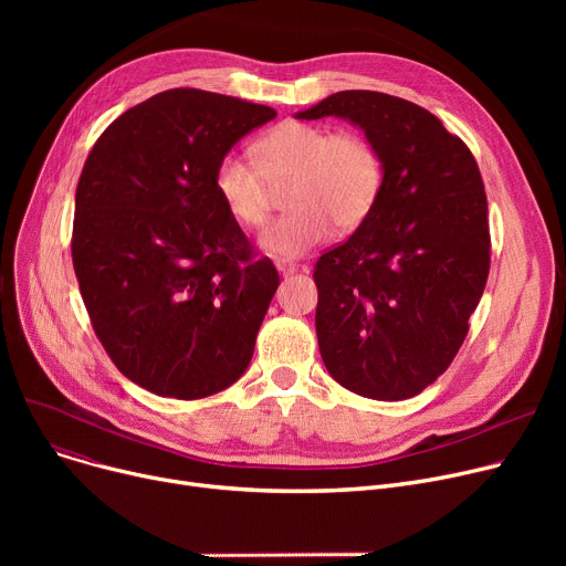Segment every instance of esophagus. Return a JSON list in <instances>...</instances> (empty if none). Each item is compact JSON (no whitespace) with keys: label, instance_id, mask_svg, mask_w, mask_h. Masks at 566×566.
I'll return each mask as SVG.
<instances>
[{"label":"esophagus","instance_id":"esophagus-1","mask_svg":"<svg viewBox=\"0 0 566 566\" xmlns=\"http://www.w3.org/2000/svg\"><path fill=\"white\" fill-rule=\"evenodd\" d=\"M275 265H277V271H280L282 275H293L295 271H298V263H293V261H289V259H277Z\"/></svg>","mask_w":566,"mask_h":566}]
</instances>
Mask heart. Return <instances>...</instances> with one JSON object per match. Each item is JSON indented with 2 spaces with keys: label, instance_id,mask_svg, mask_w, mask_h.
I'll list each match as a JSON object with an SVG mask.
<instances>
[{
  "label": "heart",
  "instance_id": "obj_1",
  "mask_svg": "<svg viewBox=\"0 0 566 566\" xmlns=\"http://www.w3.org/2000/svg\"><path fill=\"white\" fill-rule=\"evenodd\" d=\"M286 188L291 213L261 235L268 252L298 256L342 231L360 227L382 192L385 165L371 139L307 122H284L256 144V160L227 154L213 186L233 222L261 229L271 213L273 188Z\"/></svg>",
  "mask_w": 566,
  "mask_h": 566
}]
</instances>
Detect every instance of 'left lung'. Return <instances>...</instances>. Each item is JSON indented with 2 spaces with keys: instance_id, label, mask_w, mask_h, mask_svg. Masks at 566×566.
Returning a JSON list of instances; mask_svg holds the SVG:
<instances>
[{
  "instance_id": "1",
  "label": "left lung",
  "mask_w": 566,
  "mask_h": 566,
  "mask_svg": "<svg viewBox=\"0 0 566 566\" xmlns=\"http://www.w3.org/2000/svg\"><path fill=\"white\" fill-rule=\"evenodd\" d=\"M295 116L348 118L385 165L369 218L314 265L323 365L367 399L420 395L452 365L489 280L478 160L429 109L380 92H339Z\"/></svg>"
}]
</instances>
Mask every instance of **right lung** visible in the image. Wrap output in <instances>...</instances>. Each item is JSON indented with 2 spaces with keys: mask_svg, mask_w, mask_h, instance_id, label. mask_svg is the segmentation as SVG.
<instances>
[{
  "mask_svg": "<svg viewBox=\"0 0 566 566\" xmlns=\"http://www.w3.org/2000/svg\"><path fill=\"white\" fill-rule=\"evenodd\" d=\"M273 107L169 88L112 122L88 154L73 268L109 360L144 390L211 397L241 378L280 286L218 199L229 148Z\"/></svg>",
  "mask_w": 566,
  "mask_h": 566,
  "instance_id": "add662e5",
  "label": "right lung"
}]
</instances>
